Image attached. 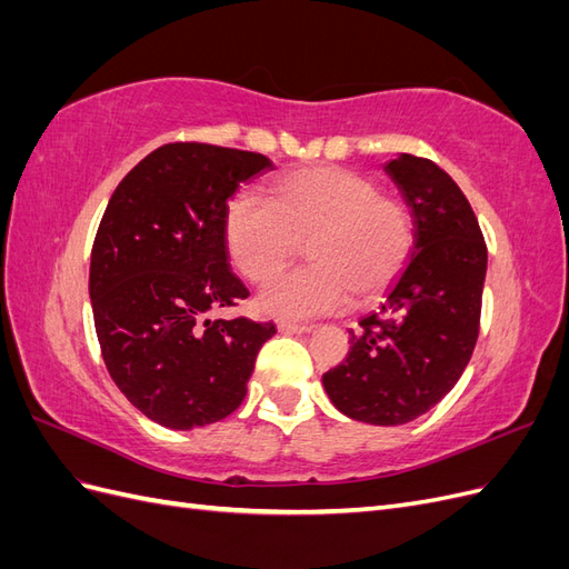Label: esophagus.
Wrapping results in <instances>:
<instances>
[{"label": "esophagus", "instance_id": "34e87169", "mask_svg": "<svg viewBox=\"0 0 569 569\" xmlns=\"http://www.w3.org/2000/svg\"><path fill=\"white\" fill-rule=\"evenodd\" d=\"M278 330H280L282 335H303V332H311V325L291 322V320H280V322H278Z\"/></svg>", "mask_w": 569, "mask_h": 569}]
</instances>
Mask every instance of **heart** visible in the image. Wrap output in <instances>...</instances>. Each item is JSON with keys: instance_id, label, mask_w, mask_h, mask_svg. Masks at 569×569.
<instances>
[{"instance_id": "1", "label": "heart", "mask_w": 569, "mask_h": 569, "mask_svg": "<svg viewBox=\"0 0 569 569\" xmlns=\"http://www.w3.org/2000/svg\"><path fill=\"white\" fill-rule=\"evenodd\" d=\"M234 268L266 282L306 249L311 263L280 274L261 291V308L282 318H313L377 299L412 249L406 206L351 170L316 166L284 176L263 201L239 194L226 213Z\"/></svg>"}]
</instances>
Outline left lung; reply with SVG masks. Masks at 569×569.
<instances>
[{"mask_svg": "<svg viewBox=\"0 0 569 569\" xmlns=\"http://www.w3.org/2000/svg\"><path fill=\"white\" fill-rule=\"evenodd\" d=\"M416 218V251L380 311L322 375L330 401L358 422L406 425L435 408L468 368L479 337L487 244L470 201L429 159L387 163Z\"/></svg>", "mask_w": 569, "mask_h": 569, "instance_id": "1", "label": "left lung"}]
</instances>
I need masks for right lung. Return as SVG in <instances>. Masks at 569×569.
<instances>
[{"instance_id": "right-lung-1", "label": "right lung", "mask_w": 569, "mask_h": 569, "mask_svg": "<svg viewBox=\"0 0 569 569\" xmlns=\"http://www.w3.org/2000/svg\"><path fill=\"white\" fill-rule=\"evenodd\" d=\"M263 153L173 142L120 180L92 244L90 297L116 387L153 422L192 429L247 396L272 322L213 318L249 297L228 266V199L270 170Z\"/></svg>"}]
</instances>
